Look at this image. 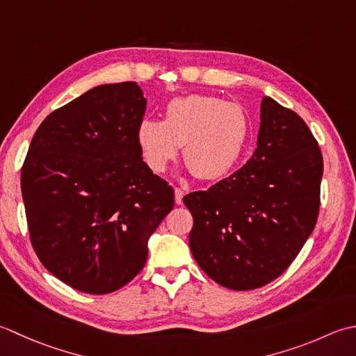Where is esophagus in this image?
Listing matches in <instances>:
<instances>
[{"instance_id": "1", "label": "esophagus", "mask_w": 356, "mask_h": 356, "mask_svg": "<svg viewBox=\"0 0 356 356\" xmlns=\"http://www.w3.org/2000/svg\"><path fill=\"white\" fill-rule=\"evenodd\" d=\"M183 197H184V192L181 191L179 187H175V202L177 204H183Z\"/></svg>"}]
</instances>
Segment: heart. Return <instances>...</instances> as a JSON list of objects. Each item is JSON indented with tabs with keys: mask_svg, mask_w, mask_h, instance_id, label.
<instances>
[{
	"mask_svg": "<svg viewBox=\"0 0 356 356\" xmlns=\"http://www.w3.org/2000/svg\"><path fill=\"white\" fill-rule=\"evenodd\" d=\"M249 134V113L241 104L191 93L169 101L163 121L143 120L136 141L150 170L163 173L183 146L187 168L197 178L210 181L235 168Z\"/></svg>",
	"mask_w": 356,
	"mask_h": 356,
	"instance_id": "obj_1",
	"label": "heart"
}]
</instances>
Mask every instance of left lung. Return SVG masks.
I'll list each match as a JSON object with an SVG mask.
<instances>
[{
    "label": "left lung",
    "instance_id": "obj_1",
    "mask_svg": "<svg viewBox=\"0 0 356 356\" xmlns=\"http://www.w3.org/2000/svg\"><path fill=\"white\" fill-rule=\"evenodd\" d=\"M323 155L298 113L264 97L258 147L209 191L188 193V235L198 266L218 284L252 290L277 280L320 213Z\"/></svg>",
    "mask_w": 356,
    "mask_h": 356
}]
</instances>
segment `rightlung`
Here are the masks:
<instances>
[{
	"mask_svg": "<svg viewBox=\"0 0 356 356\" xmlns=\"http://www.w3.org/2000/svg\"><path fill=\"white\" fill-rule=\"evenodd\" d=\"M146 99L134 81L93 87L41 122L21 169L32 248L79 292L126 286L146 264L147 239L175 204L143 161L136 129Z\"/></svg>",
	"mask_w": 356,
	"mask_h": 356,
	"instance_id": "1",
	"label": "right lung"
}]
</instances>
